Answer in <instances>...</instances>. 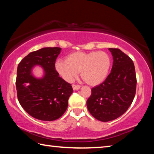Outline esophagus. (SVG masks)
Here are the masks:
<instances>
[{
	"mask_svg": "<svg viewBox=\"0 0 154 154\" xmlns=\"http://www.w3.org/2000/svg\"><path fill=\"white\" fill-rule=\"evenodd\" d=\"M80 88H81V85H72V89H73L74 90H79Z\"/></svg>",
	"mask_w": 154,
	"mask_h": 154,
	"instance_id": "1",
	"label": "esophagus"
}]
</instances>
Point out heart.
Wrapping results in <instances>:
<instances>
[{"instance_id": "1", "label": "heart", "mask_w": 154, "mask_h": 154, "mask_svg": "<svg viewBox=\"0 0 154 154\" xmlns=\"http://www.w3.org/2000/svg\"><path fill=\"white\" fill-rule=\"evenodd\" d=\"M111 66V58L105 51H76L68 55L66 60H57L55 69L68 82H72L80 72L88 84L96 85L106 79Z\"/></svg>"}]
</instances>
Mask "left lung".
<instances>
[{
    "mask_svg": "<svg viewBox=\"0 0 154 154\" xmlns=\"http://www.w3.org/2000/svg\"><path fill=\"white\" fill-rule=\"evenodd\" d=\"M109 50L113 59L111 71L105 82L92 88L87 100L91 115L105 122L117 119L128 110L137 88L133 61L118 48H109Z\"/></svg>",
    "mask_w": 154,
    "mask_h": 154,
    "instance_id": "8db88e82",
    "label": "left lung"
}]
</instances>
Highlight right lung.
Wrapping results in <instances>:
<instances>
[{"instance_id": "1", "label": "right lung", "mask_w": 154, "mask_h": 154, "mask_svg": "<svg viewBox=\"0 0 154 154\" xmlns=\"http://www.w3.org/2000/svg\"><path fill=\"white\" fill-rule=\"evenodd\" d=\"M60 51V48H44L31 52L18 64L15 82L18 100L30 116L39 120L60 118L73 92L71 84L59 77L55 69ZM36 65L44 69V76L40 79L31 74Z\"/></svg>"}]
</instances>
